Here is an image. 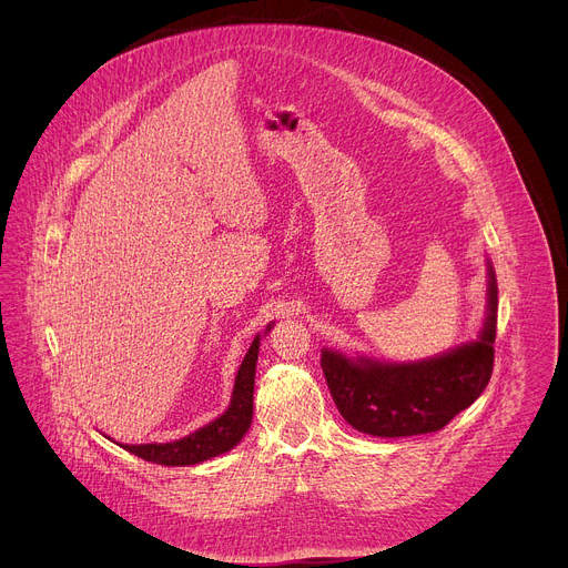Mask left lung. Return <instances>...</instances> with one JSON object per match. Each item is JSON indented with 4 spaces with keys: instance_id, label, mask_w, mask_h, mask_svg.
Instances as JSON below:
<instances>
[{
    "instance_id": "8db88e82",
    "label": "left lung",
    "mask_w": 568,
    "mask_h": 568,
    "mask_svg": "<svg viewBox=\"0 0 568 568\" xmlns=\"http://www.w3.org/2000/svg\"><path fill=\"white\" fill-rule=\"evenodd\" d=\"M488 276V316L476 342L414 364L348 359L321 351L323 375L348 425L382 438L418 436L440 432L469 407L488 386L495 366L499 296L493 263Z\"/></svg>"
}]
</instances>
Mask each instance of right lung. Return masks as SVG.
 Listing matches in <instances>:
<instances>
[{
	"instance_id": "obj_1",
	"label": "right lung",
	"mask_w": 568,
	"mask_h": 568,
	"mask_svg": "<svg viewBox=\"0 0 568 568\" xmlns=\"http://www.w3.org/2000/svg\"><path fill=\"white\" fill-rule=\"evenodd\" d=\"M272 326H267L270 331ZM258 346L261 335L252 342L250 353L242 359L229 409L209 423L206 427L197 429L195 434L175 440V443H150V445H121L130 454L156 463V465H197L213 456H220L233 449L242 436L247 434L254 416V377H256V362H258Z\"/></svg>"
}]
</instances>
